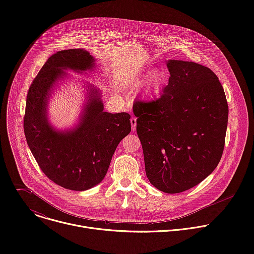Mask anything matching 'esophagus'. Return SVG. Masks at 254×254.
<instances>
[{
	"instance_id": "34e87169",
	"label": "esophagus",
	"mask_w": 254,
	"mask_h": 254,
	"mask_svg": "<svg viewBox=\"0 0 254 254\" xmlns=\"http://www.w3.org/2000/svg\"><path fill=\"white\" fill-rule=\"evenodd\" d=\"M130 125H131V130L134 131L136 128V119L135 118L130 119Z\"/></svg>"
}]
</instances>
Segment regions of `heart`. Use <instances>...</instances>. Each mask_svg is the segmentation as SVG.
<instances>
[{"label": "heart", "instance_id": "heart-1", "mask_svg": "<svg viewBox=\"0 0 254 254\" xmlns=\"http://www.w3.org/2000/svg\"><path fill=\"white\" fill-rule=\"evenodd\" d=\"M166 79L165 72L160 69H155L150 73H147L146 71H137L131 77L128 85L135 88L147 81L146 93L149 96H154L161 91L166 83Z\"/></svg>", "mask_w": 254, "mask_h": 254}]
</instances>
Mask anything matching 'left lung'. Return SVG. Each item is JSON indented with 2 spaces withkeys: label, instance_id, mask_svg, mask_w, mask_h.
Segmentation results:
<instances>
[{
  "label": "left lung",
  "instance_id": "8db88e82",
  "mask_svg": "<svg viewBox=\"0 0 254 254\" xmlns=\"http://www.w3.org/2000/svg\"><path fill=\"white\" fill-rule=\"evenodd\" d=\"M167 67L161 97L136 100L132 107L147 177L158 190L175 194L201 183L219 164L228 104L208 67L183 60H169Z\"/></svg>",
  "mask_w": 254,
  "mask_h": 254
}]
</instances>
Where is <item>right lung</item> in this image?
<instances>
[{"mask_svg":"<svg viewBox=\"0 0 254 254\" xmlns=\"http://www.w3.org/2000/svg\"><path fill=\"white\" fill-rule=\"evenodd\" d=\"M95 59L84 49L62 50L48 58L27 95L24 132L42 172L55 184L84 191L99 184L121 140L130 132V116L103 111L98 89L88 88L78 125L57 130L48 122L47 104L64 70H92Z\"/></svg>","mask_w":254,"mask_h":254,"instance_id":"obj_1","label":"right lung"}]
</instances>
